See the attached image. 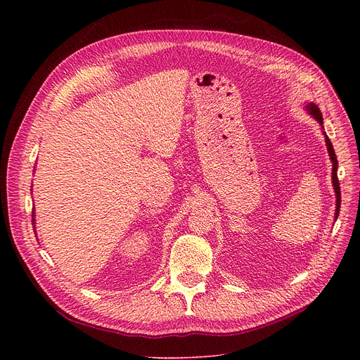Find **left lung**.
Here are the masks:
<instances>
[{"instance_id": "obj_1", "label": "left lung", "mask_w": 360, "mask_h": 360, "mask_svg": "<svg viewBox=\"0 0 360 360\" xmlns=\"http://www.w3.org/2000/svg\"><path fill=\"white\" fill-rule=\"evenodd\" d=\"M306 110L323 128V118H322V112L318 108V105H315L314 102H311V104L306 105ZM323 134H325V141H326L329 157H330V161H332V184H333L335 193H336V212H335V218H338L339 217V210H340V186H339V179H338V158H336V153H335V149H333V145H332L330 139L328 138L326 132H323Z\"/></svg>"}]
</instances>
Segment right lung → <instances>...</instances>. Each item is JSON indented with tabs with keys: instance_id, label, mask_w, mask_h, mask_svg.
<instances>
[{
	"instance_id": "1",
	"label": "right lung",
	"mask_w": 360,
	"mask_h": 360,
	"mask_svg": "<svg viewBox=\"0 0 360 360\" xmlns=\"http://www.w3.org/2000/svg\"><path fill=\"white\" fill-rule=\"evenodd\" d=\"M32 217H35V215H32ZM32 222H34V218H32Z\"/></svg>"
}]
</instances>
